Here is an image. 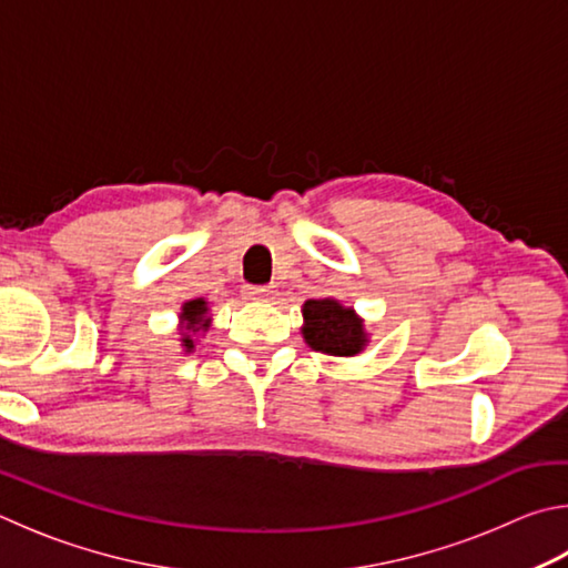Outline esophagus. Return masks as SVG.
<instances>
[{"mask_svg":"<svg viewBox=\"0 0 568 568\" xmlns=\"http://www.w3.org/2000/svg\"><path fill=\"white\" fill-rule=\"evenodd\" d=\"M245 295H248L251 301H273L275 285H248L245 287Z\"/></svg>","mask_w":568,"mask_h":568,"instance_id":"34e87169","label":"esophagus"}]
</instances>
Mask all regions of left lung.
Returning <instances> with one entry per match:
<instances>
[{"mask_svg": "<svg viewBox=\"0 0 568 568\" xmlns=\"http://www.w3.org/2000/svg\"><path fill=\"white\" fill-rule=\"evenodd\" d=\"M301 333L307 347L333 357H355L369 345L365 320L355 307L343 305L335 297H313L303 303Z\"/></svg>", "mask_w": 568, "mask_h": 568, "instance_id": "8db88e82", "label": "left lung"}]
</instances>
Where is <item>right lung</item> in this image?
<instances>
[{
  "mask_svg": "<svg viewBox=\"0 0 568 568\" xmlns=\"http://www.w3.org/2000/svg\"><path fill=\"white\" fill-rule=\"evenodd\" d=\"M211 303L205 297H191L181 305L179 313V343L185 355H191L195 349L199 337L209 333L211 327Z\"/></svg>",
  "mask_w": 568,
  "mask_h": 568,
  "instance_id": "add662e5",
  "label": "right lung"
}]
</instances>
